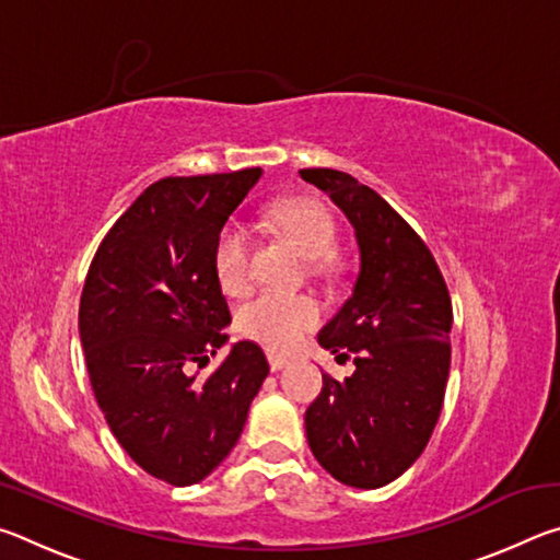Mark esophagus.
I'll list each match as a JSON object with an SVG mask.
<instances>
[{
  "label": "esophagus",
  "mask_w": 560,
  "mask_h": 560,
  "mask_svg": "<svg viewBox=\"0 0 560 560\" xmlns=\"http://www.w3.org/2000/svg\"><path fill=\"white\" fill-rule=\"evenodd\" d=\"M269 368L271 371H281V368H287L291 363L289 355H279V353H269Z\"/></svg>",
  "instance_id": "1"
}]
</instances>
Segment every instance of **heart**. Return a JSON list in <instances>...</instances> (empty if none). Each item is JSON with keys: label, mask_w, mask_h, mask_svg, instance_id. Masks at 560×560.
<instances>
[{"label": "heart", "mask_w": 560, "mask_h": 560, "mask_svg": "<svg viewBox=\"0 0 560 560\" xmlns=\"http://www.w3.org/2000/svg\"><path fill=\"white\" fill-rule=\"evenodd\" d=\"M273 224L299 246L308 259H326L334 254L338 230L330 212L316 200H287L273 207ZM249 234L240 222H226L217 234L212 249V269L226 293H236L249 281ZM318 303L303 293L259 291L236 311L240 334L267 348H289L318 326Z\"/></svg>", "instance_id": "1"}]
</instances>
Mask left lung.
Listing matches in <instances>:
<instances>
[{
    "instance_id": "obj_1",
    "label": "left lung",
    "mask_w": 560,
    "mask_h": 560,
    "mask_svg": "<svg viewBox=\"0 0 560 560\" xmlns=\"http://www.w3.org/2000/svg\"><path fill=\"white\" fill-rule=\"evenodd\" d=\"M353 224L360 271L353 293L318 334L343 383L324 375L306 410V440L340 485L377 489L412 462L440 420L450 377L452 299L428 244L368 185L330 167L299 170Z\"/></svg>"
}]
</instances>
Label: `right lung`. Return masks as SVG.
Returning <instances> with one entry per match:
<instances>
[{"label": "right lung", "instance_id": "add662e5", "mask_svg": "<svg viewBox=\"0 0 560 560\" xmlns=\"http://www.w3.org/2000/svg\"><path fill=\"white\" fill-rule=\"evenodd\" d=\"M261 167L165 177L132 202L93 257L79 334L113 438L150 477L202 481L234 450L269 363L252 340L197 377L226 343L230 306L212 249Z\"/></svg>", "mask_w": 560, "mask_h": 560}]
</instances>
